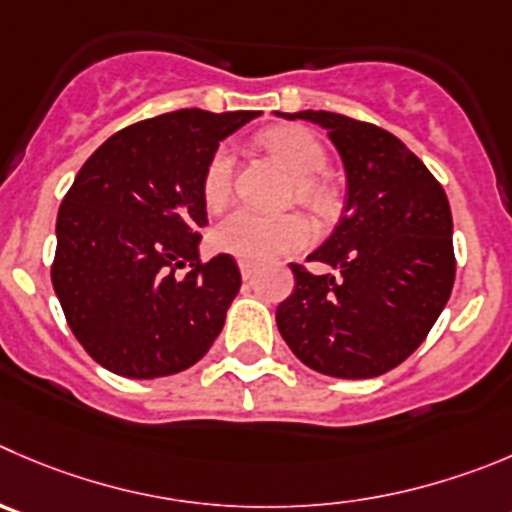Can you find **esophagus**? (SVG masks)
I'll list each match as a JSON object with an SVG mask.
<instances>
[{
	"instance_id": "esophagus-1",
	"label": "esophagus",
	"mask_w": 512,
	"mask_h": 512,
	"mask_svg": "<svg viewBox=\"0 0 512 512\" xmlns=\"http://www.w3.org/2000/svg\"><path fill=\"white\" fill-rule=\"evenodd\" d=\"M238 269H241L243 279H251L256 274V264H251V261H238Z\"/></svg>"
}]
</instances>
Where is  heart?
Wrapping results in <instances>:
<instances>
[{
    "instance_id": "1",
    "label": "heart",
    "mask_w": 512,
    "mask_h": 512,
    "mask_svg": "<svg viewBox=\"0 0 512 512\" xmlns=\"http://www.w3.org/2000/svg\"><path fill=\"white\" fill-rule=\"evenodd\" d=\"M264 145L294 173V196L306 206L324 211L332 193L319 178L329 155L321 140L304 128H281L264 138ZM233 153L228 145L216 148L201 180V196L211 211H218L231 198ZM311 241V226L299 213H269L236 208L213 228V246L241 261H271L299 251Z\"/></svg>"
}]
</instances>
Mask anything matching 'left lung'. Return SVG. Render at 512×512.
Returning <instances> with one entry per match:
<instances>
[{
    "instance_id": "obj_1",
    "label": "left lung",
    "mask_w": 512,
    "mask_h": 512,
    "mask_svg": "<svg viewBox=\"0 0 512 512\" xmlns=\"http://www.w3.org/2000/svg\"><path fill=\"white\" fill-rule=\"evenodd\" d=\"M329 133L347 175V206L332 236L291 264L294 291L276 309L291 352L314 372L369 379L405 362L455 284L452 213L442 186L399 138L324 110L276 113Z\"/></svg>"
}]
</instances>
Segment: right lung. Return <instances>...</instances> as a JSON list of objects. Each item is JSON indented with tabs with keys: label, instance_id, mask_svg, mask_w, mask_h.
<instances>
[{
	"label": "right lung",
	"instance_id": "right-lung-1",
	"mask_svg": "<svg viewBox=\"0 0 512 512\" xmlns=\"http://www.w3.org/2000/svg\"><path fill=\"white\" fill-rule=\"evenodd\" d=\"M253 118L188 107L140 120L77 173L57 213L52 286L77 342L110 372L178 374L221 334L241 274L228 253L198 259L201 180L218 143Z\"/></svg>",
	"mask_w": 512,
	"mask_h": 512
}]
</instances>
